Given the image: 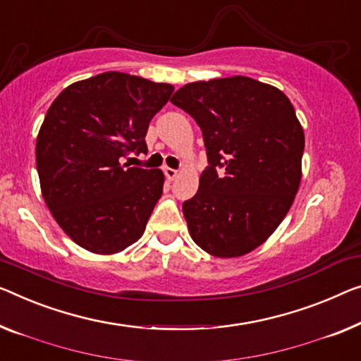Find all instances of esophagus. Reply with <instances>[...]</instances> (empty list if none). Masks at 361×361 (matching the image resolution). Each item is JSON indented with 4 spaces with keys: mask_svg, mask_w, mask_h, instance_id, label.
I'll use <instances>...</instances> for the list:
<instances>
[{
    "mask_svg": "<svg viewBox=\"0 0 361 361\" xmlns=\"http://www.w3.org/2000/svg\"><path fill=\"white\" fill-rule=\"evenodd\" d=\"M164 173H165V178L169 180V181H173L176 176H178V171L173 170V169H169V166H166V169H164Z\"/></svg>",
    "mask_w": 361,
    "mask_h": 361,
    "instance_id": "1",
    "label": "esophagus"
}]
</instances>
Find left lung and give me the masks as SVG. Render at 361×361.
<instances>
[{
	"instance_id": "1",
	"label": "left lung",
	"mask_w": 361,
	"mask_h": 361,
	"mask_svg": "<svg viewBox=\"0 0 361 361\" xmlns=\"http://www.w3.org/2000/svg\"><path fill=\"white\" fill-rule=\"evenodd\" d=\"M171 104L196 120L209 162L183 202L191 238L212 256H243L272 235L298 191L305 134L293 105L245 76L186 84Z\"/></svg>"
}]
</instances>
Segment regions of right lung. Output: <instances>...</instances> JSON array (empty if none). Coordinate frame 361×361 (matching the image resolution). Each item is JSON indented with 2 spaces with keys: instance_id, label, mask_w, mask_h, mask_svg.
Segmentation results:
<instances>
[{
  "instance_id": "obj_1",
  "label": "right lung",
  "mask_w": 361,
  "mask_h": 361,
  "mask_svg": "<svg viewBox=\"0 0 361 361\" xmlns=\"http://www.w3.org/2000/svg\"><path fill=\"white\" fill-rule=\"evenodd\" d=\"M173 85L102 73L56 97L37 137L42 195L74 243L97 255L120 252L141 238L162 196V170L121 164L146 154V134Z\"/></svg>"
}]
</instances>
